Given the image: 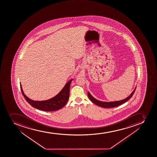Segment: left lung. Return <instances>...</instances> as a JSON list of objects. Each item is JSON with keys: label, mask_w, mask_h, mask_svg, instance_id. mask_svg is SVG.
<instances>
[{"label": "left lung", "mask_w": 157, "mask_h": 157, "mask_svg": "<svg viewBox=\"0 0 157 157\" xmlns=\"http://www.w3.org/2000/svg\"><path fill=\"white\" fill-rule=\"evenodd\" d=\"M136 89V87H135L134 91L131 93V94L128 97L124 99L120 100V101H113V102L100 101L99 100L96 99L95 98H94L93 97L90 95V94L89 92L87 93V96L89 97V99H90V101L97 105L99 106L100 107H104V108H112V107H117L118 106L120 105L121 104H123L124 103L126 102L129 99H130V98H132V95H134V93L135 92Z\"/></svg>", "instance_id": "left-lung-1"}]
</instances>
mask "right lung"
Returning <instances> with one entry per match:
<instances>
[{"label":"right lung","mask_w":157,"mask_h":157,"mask_svg":"<svg viewBox=\"0 0 157 157\" xmlns=\"http://www.w3.org/2000/svg\"><path fill=\"white\" fill-rule=\"evenodd\" d=\"M72 80L73 79L68 81L56 96L44 101H34L30 99L23 93L21 83H20V89L25 99L32 107L44 111L52 112L59 110L67 104L70 96V84Z\"/></svg>","instance_id":"right-lung-1"}]
</instances>
